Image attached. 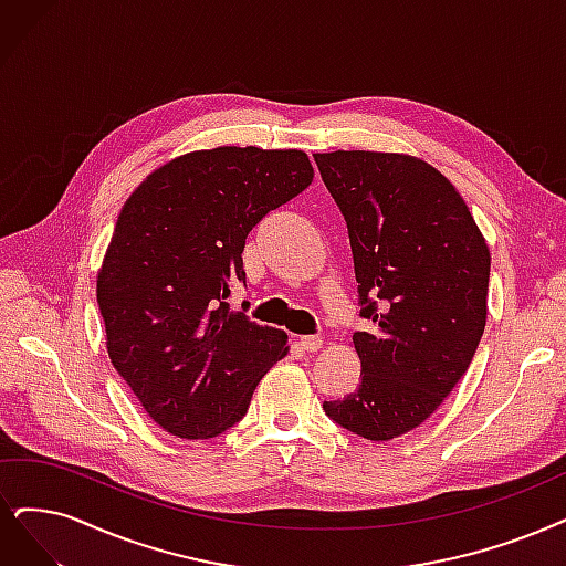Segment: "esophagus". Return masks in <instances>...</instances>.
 <instances>
[{
    "label": "esophagus",
    "mask_w": 566,
    "mask_h": 566,
    "mask_svg": "<svg viewBox=\"0 0 566 566\" xmlns=\"http://www.w3.org/2000/svg\"><path fill=\"white\" fill-rule=\"evenodd\" d=\"M322 338L319 336H303L301 338V347L305 349V352H317L319 347H322Z\"/></svg>",
    "instance_id": "34e87169"
}]
</instances>
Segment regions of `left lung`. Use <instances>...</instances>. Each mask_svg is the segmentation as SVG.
I'll use <instances>...</instances> for the list:
<instances>
[{"instance_id":"obj_1","label":"left lung","mask_w":566,"mask_h":566,"mask_svg":"<svg viewBox=\"0 0 566 566\" xmlns=\"http://www.w3.org/2000/svg\"><path fill=\"white\" fill-rule=\"evenodd\" d=\"M347 223L361 317L352 336L361 385L324 401L333 422L368 441L420 427L462 380L488 319L490 249L464 198L406 154H315Z\"/></svg>"}]
</instances>
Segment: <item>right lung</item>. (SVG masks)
Segmentation results:
<instances>
[{
  "label": "right lung",
  "instance_id": "1",
  "mask_svg": "<svg viewBox=\"0 0 566 566\" xmlns=\"http://www.w3.org/2000/svg\"><path fill=\"white\" fill-rule=\"evenodd\" d=\"M315 170L298 149L219 146L165 163L125 200L97 305L120 378L167 433L214 438L247 415L286 333L230 312L249 230L303 193Z\"/></svg>",
  "mask_w": 566,
  "mask_h": 566
}]
</instances>
